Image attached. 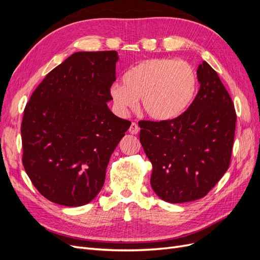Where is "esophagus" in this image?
Here are the masks:
<instances>
[{
    "label": "esophagus",
    "mask_w": 260,
    "mask_h": 260,
    "mask_svg": "<svg viewBox=\"0 0 260 260\" xmlns=\"http://www.w3.org/2000/svg\"><path fill=\"white\" fill-rule=\"evenodd\" d=\"M139 131H140L139 125L136 122H132L131 125H130V128H129V132L131 133V135H138Z\"/></svg>",
    "instance_id": "34e87169"
}]
</instances>
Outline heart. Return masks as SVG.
I'll return each mask as SVG.
<instances>
[{
	"label": "heart",
	"instance_id": "heart-1",
	"mask_svg": "<svg viewBox=\"0 0 260 260\" xmlns=\"http://www.w3.org/2000/svg\"><path fill=\"white\" fill-rule=\"evenodd\" d=\"M199 91L198 73L190 62L152 58L138 62L116 82L109 95L117 111L125 114L141 99L145 114L157 121L174 120L192 105Z\"/></svg>",
	"mask_w": 260,
	"mask_h": 260
}]
</instances>
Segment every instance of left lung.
Wrapping results in <instances>:
<instances>
[{
    "label": "left lung",
    "mask_w": 260,
    "mask_h": 260,
    "mask_svg": "<svg viewBox=\"0 0 260 260\" xmlns=\"http://www.w3.org/2000/svg\"><path fill=\"white\" fill-rule=\"evenodd\" d=\"M200 91L174 120L140 121V142L152 162L151 185L172 204L204 198L229 168L237 115L218 74L204 60Z\"/></svg>",
    "instance_id": "8db88e82"
}]
</instances>
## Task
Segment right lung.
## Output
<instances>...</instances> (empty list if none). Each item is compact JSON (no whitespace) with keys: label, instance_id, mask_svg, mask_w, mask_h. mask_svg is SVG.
<instances>
[{"label":"right lung","instance_id":"1","mask_svg":"<svg viewBox=\"0 0 260 260\" xmlns=\"http://www.w3.org/2000/svg\"><path fill=\"white\" fill-rule=\"evenodd\" d=\"M116 51L77 52L50 72L26 105L22 164L45 199L68 207L96 198L109 158L130 128L107 103Z\"/></svg>","mask_w":260,"mask_h":260}]
</instances>
